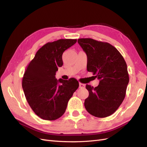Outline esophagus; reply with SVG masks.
<instances>
[{
	"label": "esophagus",
	"mask_w": 147,
	"mask_h": 147,
	"mask_svg": "<svg viewBox=\"0 0 147 147\" xmlns=\"http://www.w3.org/2000/svg\"><path fill=\"white\" fill-rule=\"evenodd\" d=\"M79 88H85V84H83V83H79Z\"/></svg>",
	"instance_id": "34e87169"
}]
</instances>
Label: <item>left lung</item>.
Segmentation results:
<instances>
[{
  "label": "left lung",
  "mask_w": 147,
  "mask_h": 147,
  "mask_svg": "<svg viewBox=\"0 0 147 147\" xmlns=\"http://www.w3.org/2000/svg\"><path fill=\"white\" fill-rule=\"evenodd\" d=\"M78 43L87 56V70L99 80L94 88L86 84L88 97L84 107L98 118L112 115L121 104L129 83L127 67L123 57L110 43L92 38H79Z\"/></svg>",
  "instance_id": "left-lung-1"
}]
</instances>
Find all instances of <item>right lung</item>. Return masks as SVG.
<instances>
[{
  "instance_id": "obj_1",
  "label": "right lung",
  "mask_w": 147,
  "mask_h": 147,
  "mask_svg": "<svg viewBox=\"0 0 147 147\" xmlns=\"http://www.w3.org/2000/svg\"><path fill=\"white\" fill-rule=\"evenodd\" d=\"M77 42L76 39H59L48 42L36 53L27 67L22 87L30 108L38 117L55 120L63 115L79 83L76 79L56 78L58 67L63 65V53Z\"/></svg>"
}]
</instances>
